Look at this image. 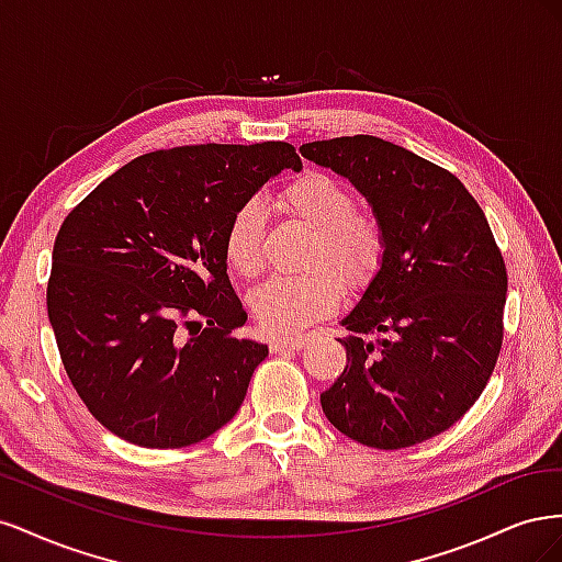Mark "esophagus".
Segmentation results:
<instances>
[{
    "label": "esophagus",
    "mask_w": 562,
    "mask_h": 562,
    "mask_svg": "<svg viewBox=\"0 0 562 562\" xmlns=\"http://www.w3.org/2000/svg\"><path fill=\"white\" fill-rule=\"evenodd\" d=\"M302 347H304V339H302V337H291V339H285V337H271V339H269L271 353L297 351V349H302Z\"/></svg>",
    "instance_id": "1"
}]
</instances>
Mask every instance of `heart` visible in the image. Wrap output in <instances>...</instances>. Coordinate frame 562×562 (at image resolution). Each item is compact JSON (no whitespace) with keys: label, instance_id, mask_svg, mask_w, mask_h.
<instances>
[{"label":"heart","instance_id":"heart-1","mask_svg":"<svg viewBox=\"0 0 562 562\" xmlns=\"http://www.w3.org/2000/svg\"><path fill=\"white\" fill-rule=\"evenodd\" d=\"M281 209L314 229L307 265L300 277H274L255 288L248 297L258 326L271 335H297L318 318L337 310L345 295V276L351 285H363L384 258V229L368 211L353 209V194L345 182L328 173L307 171L279 196ZM265 206L248 199L229 217L225 232L227 265L244 277L262 267ZM344 276L339 278L336 271Z\"/></svg>","mask_w":562,"mask_h":562}]
</instances>
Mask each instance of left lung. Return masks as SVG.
<instances>
[{"label": "left lung", "instance_id": "obj_1", "mask_svg": "<svg viewBox=\"0 0 562 562\" xmlns=\"http://www.w3.org/2000/svg\"><path fill=\"white\" fill-rule=\"evenodd\" d=\"M359 190L384 229V258L339 321L347 366L321 407L368 448H411L450 429L481 396L504 337L506 267L467 187L375 135L300 147ZM378 334V340H363Z\"/></svg>", "mask_w": 562, "mask_h": 562}]
</instances>
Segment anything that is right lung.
Here are the masks:
<instances>
[{
    "instance_id": "right-lung-1",
    "label": "right lung",
    "mask_w": 562,
    "mask_h": 562,
    "mask_svg": "<svg viewBox=\"0 0 562 562\" xmlns=\"http://www.w3.org/2000/svg\"><path fill=\"white\" fill-rule=\"evenodd\" d=\"M293 145H187L119 168L65 217L46 288L63 366L91 415L140 448H184L239 411L267 345L239 339L234 211Z\"/></svg>"
}]
</instances>
